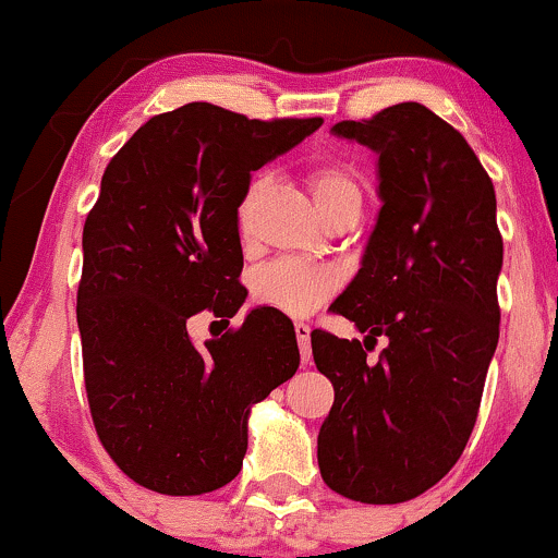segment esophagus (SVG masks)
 Returning a JSON list of instances; mask_svg holds the SVG:
<instances>
[{
  "instance_id": "1",
  "label": "esophagus",
  "mask_w": 558,
  "mask_h": 558,
  "mask_svg": "<svg viewBox=\"0 0 558 558\" xmlns=\"http://www.w3.org/2000/svg\"><path fill=\"white\" fill-rule=\"evenodd\" d=\"M312 328L306 323H296V338H299V351H301V364H310L312 360V341H310Z\"/></svg>"
}]
</instances>
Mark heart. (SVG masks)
<instances>
[{
	"label": "heart",
	"instance_id": "b5f03b06",
	"mask_svg": "<svg viewBox=\"0 0 558 558\" xmlns=\"http://www.w3.org/2000/svg\"><path fill=\"white\" fill-rule=\"evenodd\" d=\"M310 189L315 196L319 213L330 215L343 204L360 202L362 189L356 175L345 165L325 162L310 170ZM243 220V213H241ZM336 275L323 267L306 265L299 259H275L254 270L252 296L257 304L283 312L291 317H306L336 293Z\"/></svg>",
	"mask_w": 558,
	"mask_h": 558
}]
</instances>
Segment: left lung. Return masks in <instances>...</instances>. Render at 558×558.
I'll return each mask as SVG.
<instances>
[{"label": "left lung", "mask_w": 558, "mask_h": 558, "mask_svg": "<svg viewBox=\"0 0 558 558\" xmlns=\"http://www.w3.org/2000/svg\"><path fill=\"white\" fill-rule=\"evenodd\" d=\"M332 133L375 151L383 207L360 272L332 301L367 338L312 332L336 390L317 462L351 501L401 504L448 475L477 422L501 323L496 191L462 133L417 101ZM377 335L389 345L373 363Z\"/></svg>", "instance_id": "left-lung-1"}]
</instances>
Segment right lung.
Masks as SVG:
<instances>
[{"instance_id": "add662e5", "label": "right lung", "mask_w": 558, "mask_h": 558, "mask_svg": "<svg viewBox=\"0 0 558 558\" xmlns=\"http://www.w3.org/2000/svg\"><path fill=\"white\" fill-rule=\"evenodd\" d=\"M319 125L191 101L146 120L107 165L83 226L75 312L96 435L133 483L165 496L228 485L252 407L299 369L293 323L270 306L204 345L185 323L241 310L239 207L252 170Z\"/></svg>"}]
</instances>
